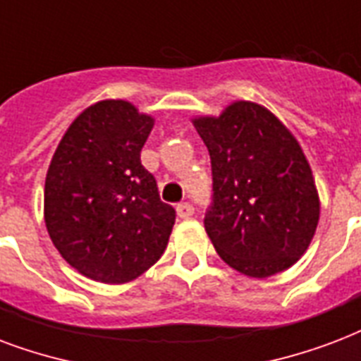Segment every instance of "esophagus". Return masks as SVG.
Listing matches in <instances>:
<instances>
[{"mask_svg": "<svg viewBox=\"0 0 361 361\" xmlns=\"http://www.w3.org/2000/svg\"><path fill=\"white\" fill-rule=\"evenodd\" d=\"M178 216L181 217V219H187V217H191L192 214H195V208H192L191 202H181V204H178Z\"/></svg>", "mask_w": 361, "mask_h": 361, "instance_id": "1", "label": "esophagus"}]
</instances>
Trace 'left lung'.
Masks as SVG:
<instances>
[{"mask_svg":"<svg viewBox=\"0 0 361 361\" xmlns=\"http://www.w3.org/2000/svg\"><path fill=\"white\" fill-rule=\"evenodd\" d=\"M192 125L208 147L212 204L204 229L219 257L246 276L290 269L314 236L320 200L293 134L254 102Z\"/></svg>","mask_w":361,"mask_h":361,"instance_id":"left-lung-1","label":"left lung"}]
</instances>
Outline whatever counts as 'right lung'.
<instances>
[{
  "label": "right lung",
  "instance_id": "right-lung-1",
  "mask_svg": "<svg viewBox=\"0 0 361 361\" xmlns=\"http://www.w3.org/2000/svg\"><path fill=\"white\" fill-rule=\"evenodd\" d=\"M153 117L130 102L87 107L66 130L45 180V225L73 269L125 284L161 259L176 221L140 153Z\"/></svg>",
  "mask_w": 361,
  "mask_h": 361
}]
</instances>
